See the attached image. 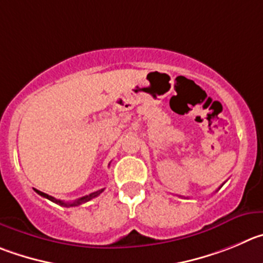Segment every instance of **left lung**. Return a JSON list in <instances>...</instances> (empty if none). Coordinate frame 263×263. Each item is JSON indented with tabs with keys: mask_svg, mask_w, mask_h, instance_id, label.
<instances>
[{
	"mask_svg": "<svg viewBox=\"0 0 263 263\" xmlns=\"http://www.w3.org/2000/svg\"><path fill=\"white\" fill-rule=\"evenodd\" d=\"M219 188H220V187H219ZM219 188H218V190H219Z\"/></svg>",
	"mask_w": 263,
	"mask_h": 263,
	"instance_id": "8db88e82",
	"label": "left lung"
}]
</instances>
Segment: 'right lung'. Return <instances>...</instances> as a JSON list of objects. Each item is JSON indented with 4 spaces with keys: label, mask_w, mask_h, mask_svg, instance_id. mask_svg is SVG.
Instances as JSON below:
<instances>
[{
    "label": "right lung",
    "mask_w": 263,
    "mask_h": 263,
    "mask_svg": "<svg viewBox=\"0 0 263 263\" xmlns=\"http://www.w3.org/2000/svg\"><path fill=\"white\" fill-rule=\"evenodd\" d=\"M104 190H105V188H102V190H100V191H96V192L90 193V195H87V196H84V197H80V198H78V200L72 201V202H65V201L57 200V198L51 197V196L46 195V193L41 192V191H37V190H35V191H36V193H39V195H40V196H43V197H45V198H48V200L53 201V202L58 203V205H61V206H65V208H71V206H78V205H82V203H85V202H88V201H89V200H92V198L97 197V196L100 195V193H102V192H104Z\"/></svg>",
    "instance_id": "1"
}]
</instances>
